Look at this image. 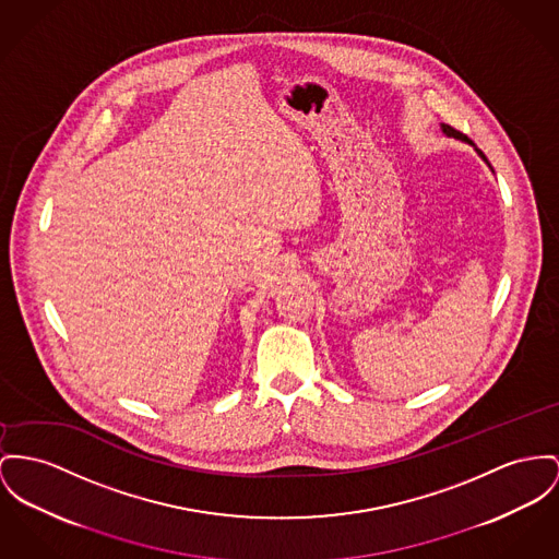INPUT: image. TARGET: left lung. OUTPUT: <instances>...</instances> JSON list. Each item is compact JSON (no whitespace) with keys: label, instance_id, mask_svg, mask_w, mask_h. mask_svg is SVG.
<instances>
[{"label":"left lung","instance_id":"left-lung-1","mask_svg":"<svg viewBox=\"0 0 559 559\" xmlns=\"http://www.w3.org/2000/svg\"><path fill=\"white\" fill-rule=\"evenodd\" d=\"M441 129H443V133L449 135V138H455V140H462V142H466V144H473V142H471V140H468L464 133H460L457 129H453V127H449V124H441ZM477 152L481 154V158H484L485 163H487V158H485L484 152H481V150H477ZM487 165H489V163H487Z\"/></svg>","mask_w":559,"mask_h":559}]
</instances>
